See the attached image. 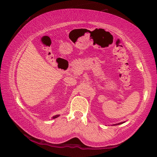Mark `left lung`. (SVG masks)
I'll return each instance as SVG.
<instances>
[{
  "instance_id": "obj_1",
  "label": "left lung",
  "mask_w": 157,
  "mask_h": 157,
  "mask_svg": "<svg viewBox=\"0 0 157 157\" xmlns=\"http://www.w3.org/2000/svg\"><path fill=\"white\" fill-rule=\"evenodd\" d=\"M125 123V121H124V122H122V123H116V124H112V125H118V124H123V123Z\"/></svg>"
}]
</instances>
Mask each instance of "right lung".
Returning a JSON list of instances; mask_svg holds the SVG:
<instances>
[{"label":"right lung","instance_id":"right-lung-1","mask_svg":"<svg viewBox=\"0 0 157 157\" xmlns=\"http://www.w3.org/2000/svg\"><path fill=\"white\" fill-rule=\"evenodd\" d=\"M59 115H55V116H54L52 117V118L53 119H55V118H57V117H59Z\"/></svg>","mask_w":157,"mask_h":157}]
</instances>
